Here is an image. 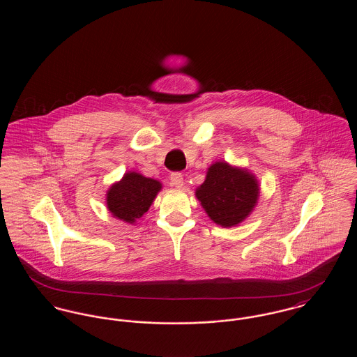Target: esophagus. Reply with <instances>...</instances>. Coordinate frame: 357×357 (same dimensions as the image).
<instances>
[{"label":"esophagus","mask_w":357,"mask_h":357,"mask_svg":"<svg viewBox=\"0 0 357 357\" xmlns=\"http://www.w3.org/2000/svg\"><path fill=\"white\" fill-rule=\"evenodd\" d=\"M171 185L176 187V188H182L185 185V181H183V175L181 172H172L170 176Z\"/></svg>","instance_id":"1"}]
</instances>
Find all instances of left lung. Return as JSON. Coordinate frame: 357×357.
<instances>
[{
    "instance_id": "left-lung-1",
    "label": "left lung",
    "mask_w": 357,
    "mask_h": 357,
    "mask_svg": "<svg viewBox=\"0 0 357 357\" xmlns=\"http://www.w3.org/2000/svg\"><path fill=\"white\" fill-rule=\"evenodd\" d=\"M259 190L255 174L220 160L207 169L195 197L211 221L222 227H233L253 213Z\"/></svg>"
}]
</instances>
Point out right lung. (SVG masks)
Listing matches in <instances>:
<instances>
[{
    "mask_svg": "<svg viewBox=\"0 0 357 357\" xmlns=\"http://www.w3.org/2000/svg\"><path fill=\"white\" fill-rule=\"evenodd\" d=\"M162 183L135 171H127L123 178L107 190V208L114 218L135 223L151 207Z\"/></svg>",
    "mask_w": 357,
    "mask_h": 357,
    "instance_id": "add662e5",
    "label": "right lung"
}]
</instances>
